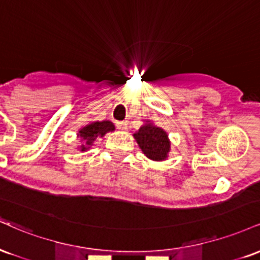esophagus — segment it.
Segmentation results:
<instances>
[{
    "label": "esophagus",
    "mask_w": 260,
    "mask_h": 260,
    "mask_svg": "<svg viewBox=\"0 0 260 260\" xmlns=\"http://www.w3.org/2000/svg\"><path fill=\"white\" fill-rule=\"evenodd\" d=\"M117 128L120 131H126L127 129V124L126 122H118L117 123Z\"/></svg>",
    "instance_id": "esophagus-1"
}]
</instances>
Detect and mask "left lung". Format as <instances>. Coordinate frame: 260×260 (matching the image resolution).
Instances as JSON below:
<instances>
[{
  "mask_svg": "<svg viewBox=\"0 0 260 260\" xmlns=\"http://www.w3.org/2000/svg\"><path fill=\"white\" fill-rule=\"evenodd\" d=\"M145 156L154 161H162L168 157L171 143L162 128L154 126L150 121L145 122L138 132L133 134Z\"/></svg>",
  "mask_w": 260,
  "mask_h": 260,
  "instance_id": "8db88e82",
  "label": "left lung"
}]
</instances>
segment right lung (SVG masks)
<instances>
[{"label":"right lung","mask_w":260,"mask_h":260,"mask_svg":"<svg viewBox=\"0 0 260 260\" xmlns=\"http://www.w3.org/2000/svg\"><path fill=\"white\" fill-rule=\"evenodd\" d=\"M112 131H115V126L111 121H96L86 124L78 132V137L83 142V144L80 145V151L88 150L98 137H104L106 133L112 132Z\"/></svg>","instance_id":"1"}]
</instances>
